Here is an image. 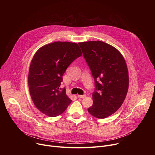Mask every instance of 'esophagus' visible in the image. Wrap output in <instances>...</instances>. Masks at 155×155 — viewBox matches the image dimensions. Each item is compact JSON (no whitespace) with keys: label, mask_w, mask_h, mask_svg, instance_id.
Listing matches in <instances>:
<instances>
[{"label":"esophagus","mask_w":155,"mask_h":155,"mask_svg":"<svg viewBox=\"0 0 155 155\" xmlns=\"http://www.w3.org/2000/svg\"><path fill=\"white\" fill-rule=\"evenodd\" d=\"M77 97L78 98H83V97H86V95L84 94V95H78Z\"/></svg>","instance_id":"obj_1"}]
</instances>
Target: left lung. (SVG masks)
<instances>
[{
    "instance_id": "8db88e82",
    "label": "left lung",
    "mask_w": 155,
    "mask_h": 155,
    "mask_svg": "<svg viewBox=\"0 0 155 155\" xmlns=\"http://www.w3.org/2000/svg\"><path fill=\"white\" fill-rule=\"evenodd\" d=\"M78 45L95 81L93 104L88 112L96 118H105L120 108L127 93L126 61L117 48L104 41H88Z\"/></svg>"
}]
</instances>
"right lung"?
I'll return each instance as SVG.
<instances>
[{"instance_id": "add662e5", "label": "right lung", "mask_w": 155, "mask_h": 155, "mask_svg": "<svg viewBox=\"0 0 155 155\" xmlns=\"http://www.w3.org/2000/svg\"><path fill=\"white\" fill-rule=\"evenodd\" d=\"M82 55L76 43L55 41L40 48L29 68L28 86L35 106L48 117L62 114L72 100L61 90L62 75L69 65Z\"/></svg>"}]
</instances>
